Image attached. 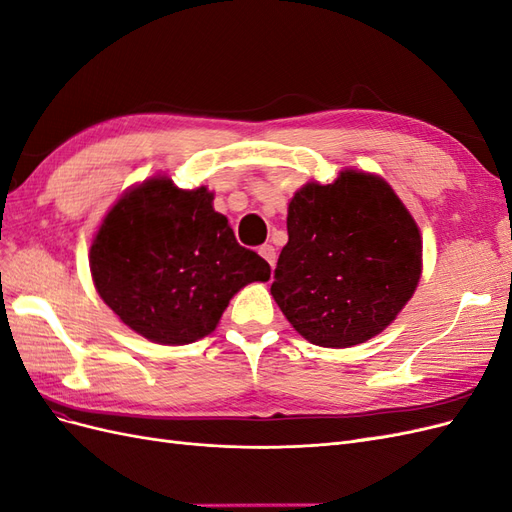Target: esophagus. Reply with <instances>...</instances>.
Here are the masks:
<instances>
[{"mask_svg":"<svg viewBox=\"0 0 512 512\" xmlns=\"http://www.w3.org/2000/svg\"><path fill=\"white\" fill-rule=\"evenodd\" d=\"M258 254L269 262L271 269H275V258H277V256H275V247H273V245H262L260 250H258Z\"/></svg>","mask_w":512,"mask_h":512,"instance_id":"obj_1","label":"esophagus"}]
</instances>
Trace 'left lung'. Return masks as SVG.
<instances>
[{
    "mask_svg": "<svg viewBox=\"0 0 512 512\" xmlns=\"http://www.w3.org/2000/svg\"><path fill=\"white\" fill-rule=\"evenodd\" d=\"M286 226L271 294L309 344H365L412 299L421 230L380 175L344 168L333 183L307 181L290 198Z\"/></svg>",
    "mask_w": 512,
    "mask_h": 512,
    "instance_id": "1",
    "label": "left lung"
}]
</instances>
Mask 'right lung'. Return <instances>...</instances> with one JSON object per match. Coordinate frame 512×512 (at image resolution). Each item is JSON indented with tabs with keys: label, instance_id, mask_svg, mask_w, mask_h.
Returning <instances> with one entry per match:
<instances>
[{
	"label": "right lung",
	"instance_id": "obj_1",
	"mask_svg": "<svg viewBox=\"0 0 512 512\" xmlns=\"http://www.w3.org/2000/svg\"><path fill=\"white\" fill-rule=\"evenodd\" d=\"M207 185L181 190L166 175L123 192L89 247L100 299L153 344L185 346L215 331L230 299L271 267L235 239Z\"/></svg>",
	"mask_w": 512,
	"mask_h": 512
}]
</instances>
